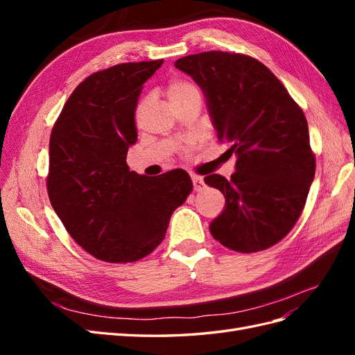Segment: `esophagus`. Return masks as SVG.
<instances>
[{"label":"esophagus","mask_w":355,"mask_h":355,"mask_svg":"<svg viewBox=\"0 0 355 355\" xmlns=\"http://www.w3.org/2000/svg\"><path fill=\"white\" fill-rule=\"evenodd\" d=\"M192 184H194V189L196 191H202L204 188H206V184H204V179L198 175H192Z\"/></svg>","instance_id":"34e87169"}]
</instances>
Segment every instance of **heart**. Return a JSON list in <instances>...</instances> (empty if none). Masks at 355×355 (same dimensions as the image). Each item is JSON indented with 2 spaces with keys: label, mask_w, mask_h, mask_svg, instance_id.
Returning a JSON list of instances; mask_svg holds the SVG:
<instances>
[{
  "label": "heart",
  "mask_w": 355,
  "mask_h": 355,
  "mask_svg": "<svg viewBox=\"0 0 355 355\" xmlns=\"http://www.w3.org/2000/svg\"><path fill=\"white\" fill-rule=\"evenodd\" d=\"M196 94H201L198 85L184 78H173L167 84V96L175 106L185 102Z\"/></svg>",
  "instance_id": "heart-1"
}]
</instances>
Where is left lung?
<instances>
[{
    "mask_svg": "<svg viewBox=\"0 0 355 355\" xmlns=\"http://www.w3.org/2000/svg\"><path fill=\"white\" fill-rule=\"evenodd\" d=\"M175 67L202 89L218 139L237 155L231 179L204 178L227 198L211 235L239 253L270 249L295 227L315 175L302 108L262 62L241 53L204 51Z\"/></svg>",
    "mask_w": 355,
    "mask_h": 355,
    "instance_id": "obj_1",
    "label": "left lung"
}]
</instances>
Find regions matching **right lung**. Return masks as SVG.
Listing matches in <instances>:
<instances>
[{
  "label": "right lung",
  "instance_id": "1",
  "mask_svg": "<svg viewBox=\"0 0 355 355\" xmlns=\"http://www.w3.org/2000/svg\"><path fill=\"white\" fill-rule=\"evenodd\" d=\"M163 59L127 62L89 75L53 125L47 192L75 243L111 263L136 262L164 240L170 216L192 191L185 170L157 178L130 171L142 84Z\"/></svg>",
  "mask_w": 355,
  "mask_h": 355
}]
</instances>
